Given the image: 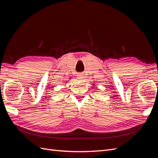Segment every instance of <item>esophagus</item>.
<instances>
[{"mask_svg": "<svg viewBox=\"0 0 158 158\" xmlns=\"http://www.w3.org/2000/svg\"><path fill=\"white\" fill-rule=\"evenodd\" d=\"M85 76L84 74H81L78 75V79H79V80H84V79L85 78V76Z\"/></svg>", "mask_w": 158, "mask_h": 158, "instance_id": "34e87169", "label": "esophagus"}]
</instances>
